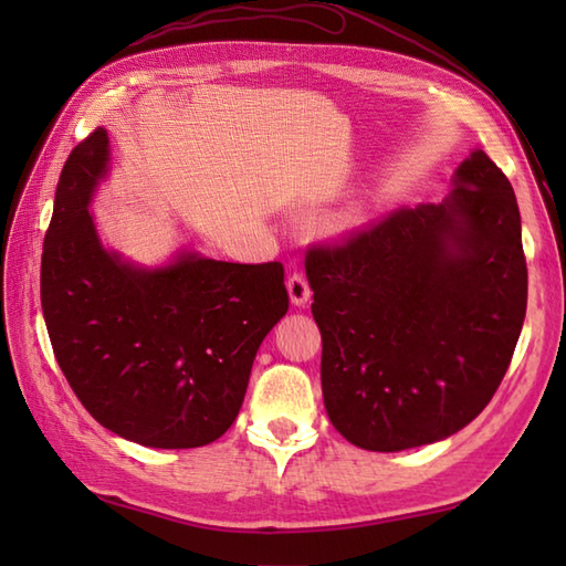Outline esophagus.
I'll list each match as a JSON object with an SVG mask.
<instances>
[{
	"instance_id": "1",
	"label": "esophagus",
	"mask_w": 566,
	"mask_h": 566,
	"mask_svg": "<svg viewBox=\"0 0 566 566\" xmlns=\"http://www.w3.org/2000/svg\"><path fill=\"white\" fill-rule=\"evenodd\" d=\"M286 290H290V298L294 306H304L311 298V286L302 272L290 274V280H286Z\"/></svg>"
}]
</instances>
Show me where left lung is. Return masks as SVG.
Listing matches in <instances>:
<instances>
[{
	"mask_svg": "<svg viewBox=\"0 0 566 566\" xmlns=\"http://www.w3.org/2000/svg\"><path fill=\"white\" fill-rule=\"evenodd\" d=\"M442 203H418L311 245L331 423L371 452L420 448L484 411L527 306L521 211L484 150Z\"/></svg>",
	"mask_w": 566,
	"mask_h": 566,
	"instance_id": "obj_1",
	"label": "left lung"
}]
</instances>
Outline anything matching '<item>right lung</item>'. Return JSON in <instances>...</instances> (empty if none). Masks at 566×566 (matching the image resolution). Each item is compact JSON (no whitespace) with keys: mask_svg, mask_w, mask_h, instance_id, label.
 Instances as JSON below:
<instances>
[{"mask_svg":"<svg viewBox=\"0 0 566 566\" xmlns=\"http://www.w3.org/2000/svg\"><path fill=\"white\" fill-rule=\"evenodd\" d=\"M109 163L97 128L60 172L41 304L60 369L94 420L146 448H201L233 426L252 359L290 308L282 262L179 252L143 270L104 250L90 201Z\"/></svg>","mask_w":566,"mask_h":566,"instance_id":"obj_1","label":"right lung"}]
</instances>
